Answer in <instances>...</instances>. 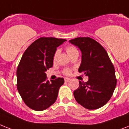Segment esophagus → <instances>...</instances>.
Here are the masks:
<instances>
[{"instance_id": "34e87169", "label": "esophagus", "mask_w": 129, "mask_h": 129, "mask_svg": "<svg viewBox=\"0 0 129 129\" xmlns=\"http://www.w3.org/2000/svg\"><path fill=\"white\" fill-rule=\"evenodd\" d=\"M70 78H64V81L66 82H69L70 81Z\"/></svg>"}]
</instances>
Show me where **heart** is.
<instances>
[{
  "mask_svg": "<svg viewBox=\"0 0 129 129\" xmlns=\"http://www.w3.org/2000/svg\"><path fill=\"white\" fill-rule=\"evenodd\" d=\"M66 51H67V53H68V55L71 57L72 55H75V54H77L78 53V51L77 48L76 47L73 46V45H69V46L67 47L66 48ZM58 54H59V50L57 49L56 51L54 53V55H53V60L55 61L57 60V57H58ZM71 70L69 69H67L64 71V74H66V75H70L71 74Z\"/></svg>",
  "mask_w": 129,
  "mask_h": 129,
  "instance_id": "b5f03b06",
  "label": "heart"
}]
</instances>
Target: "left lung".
I'll return each instance as SVG.
<instances>
[{"label": "left lung", "instance_id": "8db88e82", "mask_svg": "<svg viewBox=\"0 0 129 129\" xmlns=\"http://www.w3.org/2000/svg\"><path fill=\"white\" fill-rule=\"evenodd\" d=\"M69 42L81 51L78 72L89 78L86 82L79 81V88L74 91L75 100L86 109L100 108L110 100L117 85L113 64L105 49L94 39L76 38Z\"/></svg>", "mask_w": 129, "mask_h": 129}]
</instances>
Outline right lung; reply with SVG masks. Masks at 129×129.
I'll list each match as a JSON object with an SVG mask.
<instances>
[{
	"instance_id": "right-lung-1",
	"label": "right lung",
	"mask_w": 129,
	"mask_h": 129,
	"mask_svg": "<svg viewBox=\"0 0 129 129\" xmlns=\"http://www.w3.org/2000/svg\"><path fill=\"white\" fill-rule=\"evenodd\" d=\"M67 41L55 38H40L25 51L17 69V88L20 96L31 109L43 111L57 100L62 78L47 80L45 72L53 67L57 47Z\"/></svg>"
}]
</instances>
